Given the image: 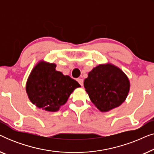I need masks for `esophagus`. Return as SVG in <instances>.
Listing matches in <instances>:
<instances>
[{
	"mask_svg": "<svg viewBox=\"0 0 154 154\" xmlns=\"http://www.w3.org/2000/svg\"><path fill=\"white\" fill-rule=\"evenodd\" d=\"M77 81L79 82V83L81 85V86L83 85V80L81 79H77Z\"/></svg>",
	"mask_w": 154,
	"mask_h": 154,
	"instance_id": "1",
	"label": "esophagus"
}]
</instances>
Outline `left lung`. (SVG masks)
<instances>
[{
  "label": "left lung",
  "mask_w": 154,
  "mask_h": 154,
  "mask_svg": "<svg viewBox=\"0 0 154 154\" xmlns=\"http://www.w3.org/2000/svg\"><path fill=\"white\" fill-rule=\"evenodd\" d=\"M84 87L92 102L101 111L119 106L130 90L128 77L112 64H100L88 73Z\"/></svg>",
  "instance_id": "8db88e82"
}]
</instances>
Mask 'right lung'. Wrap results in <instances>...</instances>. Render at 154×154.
<instances>
[{
  "mask_svg": "<svg viewBox=\"0 0 154 154\" xmlns=\"http://www.w3.org/2000/svg\"><path fill=\"white\" fill-rule=\"evenodd\" d=\"M56 65L41 62L31 71L26 83L29 100L38 108L57 111L71 92L80 87L76 81L55 70Z\"/></svg>",
  "mask_w": 154,
  "mask_h": 154,
  "instance_id": "1",
  "label": "right lung"
}]
</instances>
